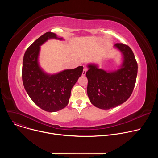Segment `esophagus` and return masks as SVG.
<instances>
[{"label":"esophagus","instance_id":"esophagus-1","mask_svg":"<svg viewBox=\"0 0 158 158\" xmlns=\"http://www.w3.org/2000/svg\"><path fill=\"white\" fill-rule=\"evenodd\" d=\"M87 71V68H84L83 71H82V76H85V73H86Z\"/></svg>","mask_w":158,"mask_h":158}]
</instances>
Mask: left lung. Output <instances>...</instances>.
Masks as SVG:
<instances>
[{
  "instance_id": "obj_1",
  "label": "left lung",
  "mask_w": 158,
  "mask_h": 158,
  "mask_svg": "<svg viewBox=\"0 0 158 158\" xmlns=\"http://www.w3.org/2000/svg\"><path fill=\"white\" fill-rule=\"evenodd\" d=\"M123 57L119 68L107 71L95 64H88L87 92L90 101L98 108L109 109L122 104L131 96L136 81L138 64L131 49L122 43L116 44Z\"/></svg>"
}]
</instances>
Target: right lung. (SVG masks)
<instances>
[{"instance_id": "1", "label": "right lung", "mask_w": 158, "mask_h": 158, "mask_svg": "<svg viewBox=\"0 0 158 158\" xmlns=\"http://www.w3.org/2000/svg\"><path fill=\"white\" fill-rule=\"evenodd\" d=\"M51 39L64 40L56 34L48 32L28 48L23 59L22 76L24 88L32 101L44 110L56 112L68 104L71 89L81 76L83 67L54 74L45 72L39 62L40 46Z\"/></svg>"}]
</instances>
